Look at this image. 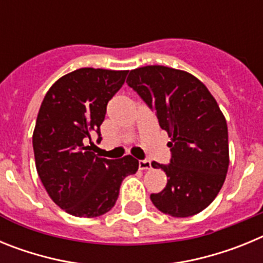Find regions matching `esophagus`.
I'll list each match as a JSON object with an SVG mask.
<instances>
[{
  "mask_svg": "<svg viewBox=\"0 0 263 263\" xmlns=\"http://www.w3.org/2000/svg\"><path fill=\"white\" fill-rule=\"evenodd\" d=\"M139 170H152V162L150 160H139Z\"/></svg>",
  "mask_w": 263,
  "mask_h": 263,
  "instance_id": "34e87169",
  "label": "esophagus"
}]
</instances>
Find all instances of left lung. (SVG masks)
<instances>
[{
	"label": "left lung",
	"mask_w": 263,
	"mask_h": 263,
	"mask_svg": "<svg viewBox=\"0 0 263 263\" xmlns=\"http://www.w3.org/2000/svg\"><path fill=\"white\" fill-rule=\"evenodd\" d=\"M127 85L157 115L171 142L167 184L152 194L153 204L173 217H188L210 205L221 190L229 166L228 126L217 101L194 75L164 66L132 69Z\"/></svg>",
	"instance_id": "left-lung-1"
}]
</instances>
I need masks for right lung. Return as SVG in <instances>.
Segmentation results:
<instances>
[{"label":"right lung","instance_id":"right-lung-1","mask_svg":"<svg viewBox=\"0 0 263 263\" xmlns=\"http://www.w3.org/2000/svg\"><path fill=\"white\" fill-rule=\"evenodd\" d=\"M129 71L80 68L62 76L42 101L32 147L38 175L57 205L76 217H97L115 206L120 185L136 174L132 155L105 159L85 142L97 134L108 101Z\"/></svg>","mask_w":263,"mask_h":263}]
</instances>
